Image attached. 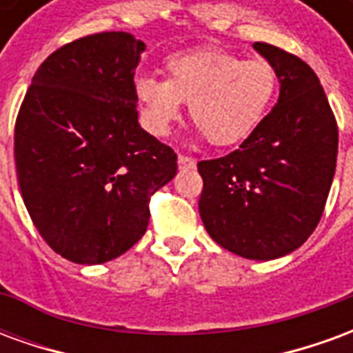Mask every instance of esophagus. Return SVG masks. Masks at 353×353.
<instances>
[{
    "label": "esophagus",
    "mask_w": 353,
    "mask_h": 353,
    "mask_svg": "<svg viewBox=\"0 0 353 353\" xmlns=\"http://www.w3.org/2000/svg\"><path fill=\"white\" fill-rule=\"evenodd\" d=\"M177 164H179V168L181 170H191L196 166V161H194L192 157H187V154H179V157H177Z\"/></svg>",
    "instance_id": "obj_1"
}]
</instances>
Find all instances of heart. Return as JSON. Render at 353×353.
<instances>
[{
  "label": "heart",
  "instance_id": "obj_1",
  "mask_svg": "<svg viewBox=\"0 0 353 353\" xmlns=\"http://www.w3.org/2000/svg\"><path fill=\"white\" fill-rule=\"evenodd\" d=\"M276 90L272 62L215 47L168 58L166 79L147 75L136 81L147 130L166 136L181 105L189 103L191 121L217 147L244 141L266 117Z\"/></svg>",
  "mask_w": 353,
  "mask_h": 353
}]
</instances>
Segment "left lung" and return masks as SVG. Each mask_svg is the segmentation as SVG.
Here are the masks:
<instances>
[{
	"label": "left lung",
	"instance_id": "left-lung-1",
	"mask_svg": "<svg viewBox=\"0 0 353 353\" xmlns=\"http://www.w3.org/2000/svg\"><path fill=\"white\" fill-rule=\"evenodd\" d=\"M280 98L236 151L199 162V210L208 234L240 257L270 261L295 252L318 227L333 183L339 126L310 65L268 43Z\"/></svg>",
	"mask_w": 353,
	"mask_h": 353
}]
</instances>
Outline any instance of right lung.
Wrapping results in <instances>:
<instances>
[{
    "instance_id": "right-lung-1",
    "label": "right lung",
    "mask_w": 353,
    "mask_h": 353,
    "mask_svg": "<svg viewBox=\"0 0 353 353\" xmlns=\"http://www.w3.org/2000/svg\"><path fill=\"white\" fill-rule=\"evenodd\" d=\"M145 43L101 32L54 50L14 124L22 199L64 259L100 265L145 234L151 194L174 179L172 147L138 123L134 73Z\"/></svg>"
}]
</instances>
